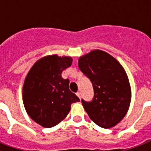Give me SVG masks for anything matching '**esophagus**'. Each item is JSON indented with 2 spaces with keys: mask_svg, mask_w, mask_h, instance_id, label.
Listing matches in <instances>:
<instances>
[{
  "mask_svg": "<svg viewBox=\"0 0 151 151\" xmlns=\"http://www.w3.org/2000/svg\"><path fill=\"white\" fill-rule=\"evenodd\" d=\"M76 95H77V96H78V98L80 99V98H81V93H80V92H77V93H76Z\"/></svg>",
  "mask_w": 151,
  "mask_h": 151,
  "instance_id": "34e87169",
  "label": "esophagus"
}]
</instances>
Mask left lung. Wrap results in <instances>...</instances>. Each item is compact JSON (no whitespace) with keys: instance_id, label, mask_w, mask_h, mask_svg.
I'll return each instance as SVG.
<instances>
[{"instance_id":"obj_1","label":"left lung","mask_w":151,"mask_h":151,"mask_svg":"<svg viewBox=\"0 0 151 151\" xmlns=\"http://www.w3.org/2000/svg\"><path fill=\"white\" fill-rule=\"evenodd\" d=\"M78 66L94 89L92 101L81 100L90 119L103 129L115 126L126 115L132 99L124 67L111 55L98 49L81 56Z\"/></svg>"}]
</instances>
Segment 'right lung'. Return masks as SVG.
Returning a JSON list of instances; mask_svg holds the SVG:
<instances>
[{
    "instance_id": "1",
    "label": "right lung",
    "mask_w": 151,
    "mask_h": 151,
    "mask_svg": "<svg viewBox=\"0 0 151 151\" xmlns=\"http://www.w3.org/2000/svg\"><path fill=\"white\" fill-rule=\"evenodd\" d=\"M70 56L51 55L33 65L25 78L22 101L27 114L45 128L55 126L66 117L73 103L80 99L69 89L62 72L71 66Z\"/></svg>"
}]
</instances>
